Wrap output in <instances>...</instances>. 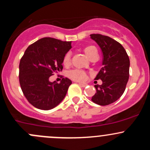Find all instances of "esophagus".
Wrapping results in <instances>:
<instances>
[{
    "label": "esophagus",
    "mask_w": 150,
    "mask_h": 150,
    "mask_svg": "<svg viewBox=\"0 0 150 150\" xmlns=\"http://www.w3.org/2000/svg\"><path fill=\"white\" fill-rule=\"evenodd\" d=\"M79 85L81 86V87H86V86H87V84L86 83H80Z\"/></svg>",
    "instance_id": "obj_1"
}]
</instances>
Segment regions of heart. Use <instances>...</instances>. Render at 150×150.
<instances>
[{"label": "heart", "mask_w": 150, "mask_h": 150, "mask_svg": "<svg viewBox=\"0 0 150 150\" xmlns=\"http://www.w3.org/2000/svg\"><path fill=\"white\" fill-rule=\"evenodd\" d=\"M84 53L86 54V55L87 56V57L88 59H90V57L94 54L96 51V48L93 46H89L86 47L84 48ZM70 54L67 53L66 54V55L64 56V64H68L70 62ZM69 78H72V80L76 81H80V82H82V81H85L87 80L88 78V75L86 72L84 71L81 70V69H74L72 70L71 72H69Z\"/></svg>", "instance_id": "obj_1"}]
</instances>
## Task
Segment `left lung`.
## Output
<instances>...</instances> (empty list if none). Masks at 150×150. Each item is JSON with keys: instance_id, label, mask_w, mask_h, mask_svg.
<instances>
[{"instance_id": "left-lung-1", "label": "left lung", "mask_w": 150, "mask_h": 150, "mask_svg": "<svg viewBox=\"0 0 150 150\" xmlns=\"http://www.w3.org/2000/svg\"><path fill=\"white\" fill-rule=\"evenodd\" d=\"M102 50V67L95 80H102V85H95L96 92L92 102L105 106L120 99L129 78L130 60L125 48L118 42L100 34L90 35Z\"/></svg>"}]
</instances>
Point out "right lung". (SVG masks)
I'll list each match as a JSON object with an SVG mask.
<instances>
[{
	"label": "right lung",
	"mask_w": 150,
	"mask_h": 150,
	"mask_svg": "<svg viewBox=\"0 0 150 150\" xmlns=\"http://www.w3.org/2000/svg\"><path fill=\"white\" fill-rule=\"evenodd\" d=\"M71 41L43 38L29 46L19 63V83L28 102L43 110L54 108L65 97L72 81L67 78L59 83L51 82L54 72L62 69L64 56Z\"/></svg>",
	"instance_id": "add662e5"
}]
</instances>
